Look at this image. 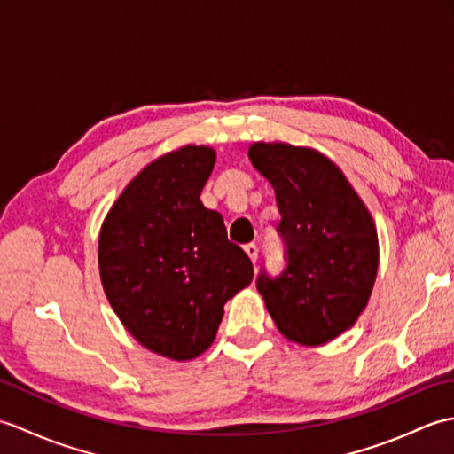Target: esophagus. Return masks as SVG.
Masks as SVG:
<instances>
[{
	"mask_svg": "<svg viewBox=\"0 0 454 454\" xmlns=\"http://www.w3.org/2000/svg\"><path fill=\"white\" fill-rule=\"evenodd\" d=\"M244 249H246L247 257L252 259V262L255 263V262H257V246H255V244H246V246H244Z\"/></svg>",
	"mask_w": 454,
	"mask_h": 454,
	"instance_id": "34e87169",
	"label": "esophagus"
}]
</instances>
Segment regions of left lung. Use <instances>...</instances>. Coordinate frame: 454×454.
Wrapping results in <instances>:
<instances>
[{
  "instance_id": "1",
  "label": "left lung",
  "mask_w": 454,
  "mask_h": 454,
  "mask_svg": "<svg viewBox=\"0 0 454 454\" xmlns=\"http://www.w3.org/2000/svg\"><path fill=\"white\" fill-rule=\"evenodd\" d=\"M254 168L271 183L286 242L285 271L259 275L277 330L317 347L359 320L379 271V236L361 197L322 152L286 142H254Z\"/></svg>"
}]
</instances>
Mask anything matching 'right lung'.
Here are the masks:
<instances>
[{"label": "right lung", "instance_id": "obj_1", "mask_svg": "<svg viewBox=\"0 0 454 454\" xmlns=\"http://www.w3.org/2000/svg\"><path fill=\"white\" fill-rule=\"evenodd\" d=\"M216 152L187 144L150 161L99 232L103 291L142 347L191 361L212 345L224 304L254 278L224 220L200 202Z\"/></svg>", "mask_w": 454, "mask_h": 454}]
</instances>
